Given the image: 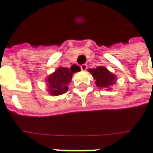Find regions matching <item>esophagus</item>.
I'll return each instance as SVG.
<instances>
[{
    "label": "esophagus",
    "mask_w": 153,
    "mask_h": 153,
    "mask_svg": "<svg viewBox=\"0 0 153 153\" xmlns=\"http://www.w3.org/2000/svg\"><path fill=\"white\" fill-rule=\"evenodd\" d=\"M80 68H81L82 71H85L87 69V65L86 64H83V65L80 66Z\"/></svg>",
    "instance_id": "obj_1"
}]
</instances>
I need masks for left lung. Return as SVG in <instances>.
Here are the masks:
<instances>
[{"label":"left lung","instance_id":"obj_1","mask_svg":"<svg viewBox=\"0 0 153 153\" xmlns=\"http://www.w3.org/2000/svg\"><path fill=\"white\" fill-rule=\"evenodd\" d=\"M89 72L91 74L93 79L96 80V85L99 88L111 90V86L116 84L117 76L109 71L106 67L99 66L97 68H90Z\"/></svg>","mask_w":153,"mask_h":153}]
</instances>
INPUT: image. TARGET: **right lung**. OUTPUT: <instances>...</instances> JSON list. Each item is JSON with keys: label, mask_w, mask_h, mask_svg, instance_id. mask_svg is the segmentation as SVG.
Listing matches in <instances>:
<instances>
[{"label": "right lung", "mask_w": 153, "mask_h": 153, "mask_svg": "<svg viewBox=\"0 0 153 153\" xmlns=\"http://www.w3.org/2000/svg\"><path fill=\"white\" fill-rule=\"evenodd\" d=\"M80 71V68L74 64L70 68L65 67H59L49 74L45 79L47 83V91L51 96H59L64 94L68 90V85L72 80L73 74Z\"/></svg>", "instance_id": "right-lung-1"}]
</instances>
